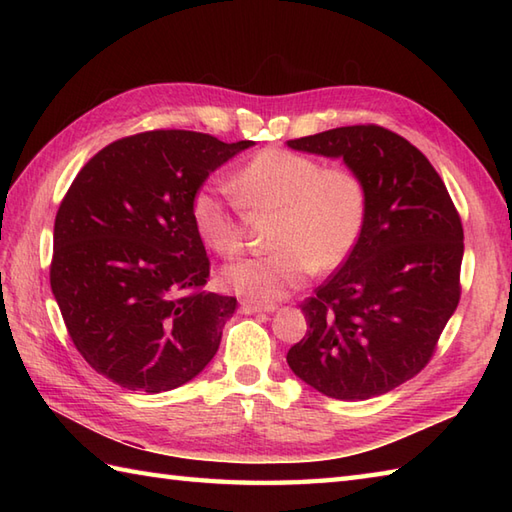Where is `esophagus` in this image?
Here are the masks:
<instances>
[{
    "label": "esophagus",
    "instance_id": "obj_1",
    "mask_svg": "<svg viewBox=\"0 0 512 512\" xmlns=\"http://www.w3.org/2000/svg\"><path fill=\"white\" fill-rule=\"evenodd\" d=\"M239 308H242L244 314H255V312H273L275 306L273 303H255V301H248L244 299L242 303H239Z\"/></svg>",
    "mask_w": 512,
    "mask_h": 512
}]
</instances>
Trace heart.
<instances>
[{
  "mask_svg": "<svg viewBox=\"0 0 512 512\" xmlns=\"http://www.w3.org/2000/svg\"><path fill=\"white\" fill-rule=\"evenodd\" d=\"M233 192L206 182L191 198V220L213 253L235 257L246 244L248 213H277L273 246L224 268L222 284L255 303H273L299 288L312 270L343 266L367 222V189L350 167H323L317 158L290 149L259 151L233 178Z\"/></svg>",
  "mask_w": 512,
  "mask_h": 512,
  "instance_id": "heart-1",
  "label": "heart"
}]
</instances>
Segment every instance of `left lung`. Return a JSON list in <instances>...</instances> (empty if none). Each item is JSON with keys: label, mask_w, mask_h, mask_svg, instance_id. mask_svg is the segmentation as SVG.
Wrapping results in <instances>:
<instances>
[{"label": "left lung", "mask_w": 512, "mask_h": 512, "mask_svg": "<svg viewBox=\"0 0 512 512\" xmlns=\"http://www.w3.org/2000/svg\"><path fill=\"white\" fill-rule=\"evenodd\" d=\"M341 156L363 178L367 222L343 266L301 303L310 330L286 361L339 400L387 394L420 374L460 303L464 228L427 156L374 123L288 140Z\"/></svg>", "instance_id": "obj_1"}]
</instances>
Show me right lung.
I'll list each match as a JSON object with an SVG mask.
<instances>
[{"label":"right lung","mask_w":512,"mask_h":512,"mask_svg":"<svg viewBox=\"0 0 512 512\" xmlns=\"http://www.w3.org/2000/svg\"><path fill=\"white\" fill-rule=\"evenodd\" d=\"M250 145L151 129L114 140L76 173L54 217L50 288L94 372L160 394L209 365L237 299L204 290L211 262L191 198Z\"/></svg>","instance_id":"right-lung-1"}]
</instances>
